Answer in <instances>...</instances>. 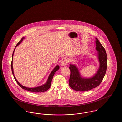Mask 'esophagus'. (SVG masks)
Masks as SVG:
<instances>
[{
    "label": "esophagus",
    "mask_w": 122,
    "mask_h": 122,
    "mask_svg": "<svg viewBox=\"0 0 122 122\" xmlns=\"http://www.w3.org/2000/svg\"><path fill=\"white\" fill-rule=\"evenodd\" d=\"M68 63V60L66 59H64V60L62 61L61 64L62 65V66H66V65Z\"/></svg>",
    "instance_id": "esophagus-1"
}]
</instances>
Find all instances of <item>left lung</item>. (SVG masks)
<instances>
[{
  "mask_svg": "<svg viewBox=\"0 0 122 122\" xmlns=\"http://www.w3.org/2000/svg\"><path fill=\"white\" fill-rule=\"evenodd\" d=\"M96 50L98 52L100 67L97 73L91 78H83L80 76L78 68L70 64V76L69 85L72 89L78 92H86L95 88L101 84L105 75L107 68V56L104 47L97 38H96Z\"/></svg>",
  "mask_w": 122,
  "mask_h": 122,
  "instance_id": "obj_1",
  "label": "left lung"
}]
</instances>
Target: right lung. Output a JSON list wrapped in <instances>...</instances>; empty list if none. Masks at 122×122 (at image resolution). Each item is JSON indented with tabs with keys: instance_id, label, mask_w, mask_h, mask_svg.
Listing matches in <instances>:
<instances>
[{
	"instance_id": "right-lung-1",
	"label": "right lung",
	"mask_w": 122,
	"mask_h": 122,
	"mask_svg": "<svg viewBox=\"0 0 122 122\" xmlns=\"http://www.w3.org/2000/svg\"><path fill=\"white\" fill-rule=\"evenodd\" d=\"M25 38L23 37L21 38V40L17 44V45L15 46L16 47V46H17L18 45H19L21 42L22 41H23L24 39ZM15 48L14 50V52L13 53V54H12V61L11 64V70H12V74H13V75L14 76V77L15 80L16 82H17L18 85L21 87V88L23 89L24 90H27L29 92H36V93H37V92H44L45 91H47L48 89H49V88L51 86V82H52V78L53 77V76L54 75V74L55 73V72L58 70L59 69V67L58 65H57L55 68H54V69L52 70V71L51 72V73H50V75L48 76V79H47V81H46V83L43 85L42 86H38V87H35V88H28V87H25V86H24L22 85H21L19 82H18V81H17V80H16V79L15 78V76H14V71H13V54H14V52L15 51Z\"/></svg>"
}]
</instances>
